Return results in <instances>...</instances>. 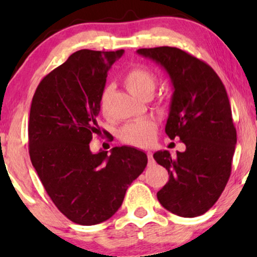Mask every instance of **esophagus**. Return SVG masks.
Masks as SVG:
<instances>
[{"label":"esophagus","mask_w":257,"mask_h":257,"mask_svg":"<svg viewBox=\"0 0 257 257\" xmlns=\"http://www.w3.org/2000/svg\"><path fill=\"white\" fill-rule=\"evenodd\" d=\"M147 158H149V166H152L155 163V159H153L152 152H147Z\"/></svg>","instance_id":"1"}]
</instances>
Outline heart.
<instances>
[{"label":"heart","instance_id":"obj_1","mask_svg":"<svg viewBox=\"0 0 257 257\" xmlns=\"http://www.w3.org/2000/svg\"><path fill=\"white\" fill-rule=\"evenodd\" d=\"M122 82L128 91H131L133 95L139 99L151 96L157 85V78L155 73L141 65H137L126 70L122 77ZM107 98L108 89H104L100 95V106L102 110H105ZM156 131H157V124L155 120H134L123 126L119 133V138L123 143L128 145L145 147L152 143Z\"/></svg>","mask_w":257,"mask_h":257}]
</instances>
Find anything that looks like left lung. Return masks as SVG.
Segmentation results:
<instances>
[{
    "mask_svg": "<svg viewBox=\"0 0 257 257\" xmlns=\"http://www.w3.org/2000/svg\"><path fill=\"white\" fill-rule=\"evenodd\" d=\"M138 53L161 64L174 87L166 133L179 137L184 152L153 155L169 174L157 198L182 217L203 215L225 190L237 144L231 105L222 81L200 59L175 47L141 48Z\"/></svg>",
    "mask_w": 257,
    "mask_h": 257,
    "instance_id": "left-lung-1",
    "label": "left lung"
}]
</instances>
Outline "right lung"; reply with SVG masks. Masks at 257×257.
<instances>
[{
    "instance_id": "obj_1",
    "label": "right lung",
    "mask_w": 257,
    "mask_h": 257,
    "mask_svg": "<svg viewBox=\"0 0 257 257\" xmlns=\"http://www.w3.org/2000/svg\"><path fill=\"white\" fill-rule=\"evenodd\" d=\"M123 52L73 53L44 76L32 98L31 163L55 206L78 225L110 219L147 164L146 153L134 147H113L111 155L89 149L100 131L96 118L107 71Z\"/></svg>"
}]
</instances>
